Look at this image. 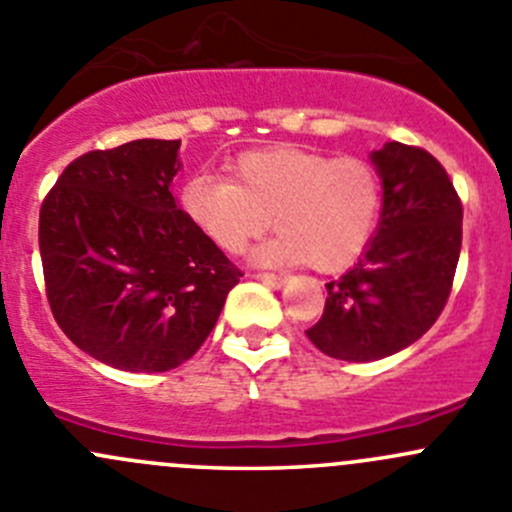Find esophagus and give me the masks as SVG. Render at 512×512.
I'll use <instances>...</instances> for the list:
<instances>
[{
    "mask_svg": "<svg viewBox=\"0 0 512 512\" xmlns=\"http://www.w3.org/2000/svg\"><path fill=\"white\" fill-rule=\"evenodd\" d=\"M255 280H260V282H267V285H275V287H280V285H285L287 282V275H277V272H255Z\"/></svg>",
    "mask_w": 512,
    "mask_h": 512,
    "instance_id": "obj_1",
    "label": "esophagus"
}]
</instances>
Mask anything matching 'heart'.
Instances as JSON below:
<instances>
[{
  "label": "heart",
  "instance_id": "b5f03b06",
  "mask_svg": "<svg viewBox=\"0 0 512 512\" xmlns=\"http://www.w3.org/2000/svg\"><path fill=\"white\" fill-rule=\"evenodd\" d=\"M230 180L195 173L180 188L190 223L237 255L272 223L280 235L265 262H307L319 272L352 265L366 250L384 208V180L364 158L280 146L240 153Z\"/></svg>",
  "mask_w": 512,
  "mask_h": 512
}]
</instances>
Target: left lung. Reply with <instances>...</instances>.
Returning a JSON list of instances; mask_svg holds the SVG:
<instances>
[{
  "label": "left lung",
  "mask_w": 512,
  "mask_h": 512,
  "mask_svg": "<svg viewBox=\"0 0 512 512\" xmlns=\"http://www.w3.org/2000/svg\"><path fill=\"white\" fill-rule=\"evenodd\" d=\"M384 180L376 237L347 275L327 282L322 319L307 329L319 352L344 361L396 354L433 327L451 297L463 203L446 168L418 146L374 151Z\"/></svg>",
  "instance_id": "1"
}]
</instances>
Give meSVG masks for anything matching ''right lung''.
Segmentation results:
<instances>
[{"instance_id": "1", "label": "right lung", "mask_w": 512, "mask_h": 512, "mask_svg": "<svg viewBox=\"0 0 512 512\" xmlns=\"http://www.w3.org/2000/svg\"><path fill=\"white\" fill-rule=\"evenodd\" d=\"M180 141L123 143L71 160L39 210L51 314L94 359L168 371L215 329L240 267L175 205Z\"/></svg>"}]
</instances>
